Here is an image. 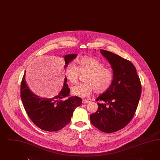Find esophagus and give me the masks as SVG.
Wrapping results in <instances>:
<instances>
[{"mask_svg":"<svg viewBox=\"0 0 160 160\" xmlns=\"http://www.w3.org/2000/svg\"><path fill=\"white\" fill-rule=\"evenodd\" d=\"M82 104H88V103H89L90 102V101H88V100H87V99H82Z\"/></svg>","mask_w":160,"mask_h":160,"instance_id":"34e87169","label":"esophagus"}]
</instances>
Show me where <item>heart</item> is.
I'll list each match as a JSON object with an SVG mask.
<instances>
[{
    "mask_svg": "<svg viewBox=\"0 0 160 160\" xmlns=\"http://www.w3.org/2000/svg\"><path fill=\"white\" fill-rule=\"evenodd\" d=\"M78 66L68 65L65 69L66 76L71 84H77L81 74H87L86 82L80 84L72 89V94L80 97H87L94 91L98 94L108 91L112 84L114 74L112 70L105 67L104 63L97 58L83 56L78 59Z\"/></svg>",
    "mask_w": 160,
    "mask_h": 160,
    "instance_id": "b5f03b06",
    "label": "heart"
}]
</instances>
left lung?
Wrapping results in <instances>:
<instances>
[{
	"label": "left lung",
	"instance_id": "1",
	"mask_svg": "<svg viewBox=\"0 0 160 160\" xmlns=\"http://www.w3.org/2000/svg\"><path fill=\"white\" fill-rule=\"evenodd\" d=\"M111 65L114 74L108 91L96 99L98 108L90 115L91 123L99 130L113 133L123 129L133 118L142 93V85L133 64L117 54L100 49Z\"/></svg>",
	"mask_w": 160,
	"mask_h": 160
}]
</instances>
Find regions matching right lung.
Here are the masks:
<instances>
[{"label":"right lung","instance_id":"right-lung-1","mask_svg":"<svg viewBox=\"0 0 160 160\" xmlns=\"http://www.w3.org/2000/svg\"><path fill=\"white\" fill-rule=\"evenodd\" d=\"M77 56L69 54L65 56V68ZM65 78L64 85L59 95L49 98L39 97L30 91L27 85L24 74L21 83L20 96L28 116L41 129L56 132L62 129L71 121L74 110L82 103L78 96L69 97L70 88ZM68 98L66 99L65 98Z\"/></svg>","mask_w":160,"mask_h":160}]
</instances>
